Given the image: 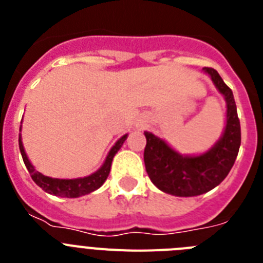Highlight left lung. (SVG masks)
<instances>
[{
    "instance_id": "1",
    "label": "left lung",
    "mask_w": 263,
    "mask_h": 263,
    "mask_svg": "<svg viewBox=\"0 0 263 263\" xmlns=\"http://www.w3.org/2000/svg\"><path fill=\"white\" fill-rule=\"evenodd\" d=\"M227 103V121L221 137L199 155H182L166 141L145 132L143 153L147 175L158 190L179 197H191L211 191L227 178L233 167L241 145L240 120L233 92L213 68L204 67Z\"/></svg>"
}]
</instances>
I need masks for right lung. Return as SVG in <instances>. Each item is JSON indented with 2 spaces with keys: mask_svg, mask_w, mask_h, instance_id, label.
<instances>
[{
  "mask_svg": "<svg viewBox=\"0 0 263 263\" xmlns=\"http://www.w3.org/2000/svg\"><path fill=\"white\" fill-rule=\"evenodd\" d=\"M21 129H22V125H21ZM126 138L127 134H125V136L121 137L117 142L113 145V147L110 148V152L106 155L105 162L103 163V166L97 170L96 173L90 174V175L88 176H84V178L76 179L50 178V176H46L43 175V174L39 173V171H36L35 167L32 166L31 162H30L29 158H27L26 153H25V147H23L21 134L18 142H20L21 155H22L23 158L25 166L29 170L32 180H34L43 191L60 197H80L84 196V195L90 194V192L96 191L97 188H100L104 184V182H105L106 178H108L109 173H110L111 160H113L115 155L117 154V152L121 148V146L124 145L125 139Z\"/></svg>",
  "mask_w": 263,
  "mask_h": 263,
  "instance_id": "obj_1",
  "label": "right lung"
}]
</instances>
